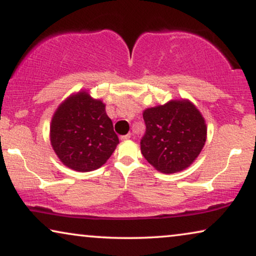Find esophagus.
<instances>
[{"label": "esophagus", "mask_w": 256, "mask_h": 256, "mask_svg": "<svg viewBox=\"0 0 256 256\" xmlns=\"http://www.w3.org/2000/svg\"><path fill=\"white\" fill-rule=\"evenodd\" d=\"M131 138V134H125V136H122V137H120V139H122V140H128V139H130Z\"/></svg>", "instance_id": "esophagus-1"}]
</instances>
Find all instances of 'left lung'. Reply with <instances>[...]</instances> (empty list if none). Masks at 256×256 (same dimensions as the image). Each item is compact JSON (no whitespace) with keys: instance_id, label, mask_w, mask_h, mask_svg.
I'll return each instance as SVG.
<instances>
[{"instance_id":"obj_1","label":"left lung","mask_w":256,"mask_h":256,"mask_svg":"<svg viewBox=\"0 0 256 256\" xmlns=\"http://www.w3.org/2000/svg\"><path fill=\"white\" fill-rule=\"evenodd\" d=\"M144 158L156 171L172 174L190 166L207 138L205 118L188 100H172L142 112Z\"/></svg>"}]
</instances>
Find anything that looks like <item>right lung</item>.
I'll use <instances>...</instances> for the list:
<instances>
[{
  "label": "right lung",
  "instance_id": "add662e5",
  "mask_svg": "<svg viewBox=\"0 0 256 256\" xmlns=\"http://www.w3.org/2000/svg\"><path fill=\"white\" fill-rule=\"evenodd\" d=\"M50 142L66 168L90 172L108 162L119 139L105 104L83 90L70 94L54 111Z\"/></svg>",
  "mask_w": 256,
  "mask_h": 256
}]
</instances>
